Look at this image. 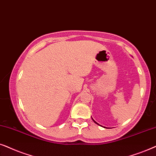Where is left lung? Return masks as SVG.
<instances>
[{"label": "left lung", "instance_id": "left-lung-1", "mask_svg": "<svg viewBox=\"0 0 156 156\" xmlns=\"http://www.w3.org/2000/svg\"><path fill=\"white\" fill-rule=\"evenodd\" d=\"M92 119H93V118H92ZM93 122H94V123H96V124H98V125H99V124H98V123H97V122H95L94 120H93ZM99 126H100V125H99ZM104 128H105V127H104Z\"/></svg>", "mask_w": 156, "mask_h": 156}]
</instances>
